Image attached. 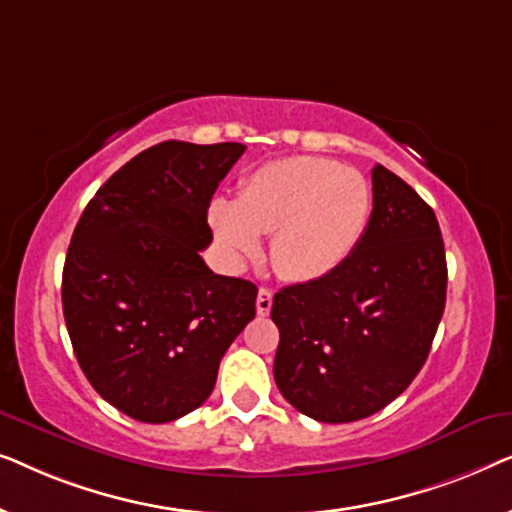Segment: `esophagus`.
<instances>
[{"label":"esophagus","mask_w":512,"mask_h":512,"mask_svg":"<svg viewBox=\"0 0 512 512\" xmlns=\"http://www.w3.org/2000/svg\"><path fill=\"white\" fill-rule=\"evenodd\" d=\"M270 307H272V291L261 286V289H258V296H256V312L261 314V317H268Z\"/></svg>","instance_id":"1"}]
</instances>
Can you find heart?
Returning <instances> with one entry per match:
<instances>
[{"mask_svg": "<svg viewBox=\"0 0 512 512\" xmlns=\"http://www.w3.org/2000/svg\"><path fill=\"white\" fill-rule=\"evenodd\" d=\"M373 193L361 172L335 160L293 156L265 163L240 186V198H214L209 221L233 263L261 251L272 233L270 258L293 282L338 270L366 233Z\"/></svg>", "mask_w": 512, "mask_h": 512, "instance_id": "heart-1", "label": "heart"}]
</instances>
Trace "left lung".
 <instances>
[{"label":"left lung","instance_id":"1","mask_svg":"<svg viewBox=\"0 0 512 512\" xmlns=\"http://www.w3.org/2000/svg\"><path fill=\"white\" fill-rule=\"evenodd\" d=\"M445 244L433 209L373 167V212L331 275L275 293V382L303 415L345 424L375 415L422 370L445 310Z\"/></svg>","mask_w":512,"mask_h":512}]
</instances>
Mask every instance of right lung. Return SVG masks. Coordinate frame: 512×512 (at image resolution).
<instances>
[{"label": "right lung", "mask_w": 512, "mask_h": 512, "mask_svg": "<svg viewBox=\"0 0 512 512\" xmlns=\"http://www.w3.org/2000/svg\"><path fill=\"white\" fill-rule=\"evenodd\" d=\"M247 146L160 142L111 174L83 209L62 270L79 366L104 401L146 424L200 408L256 317L258 289L214 275L207 209Z\"/></svg>", "instance_id": "obj_1"}]
</instances>
